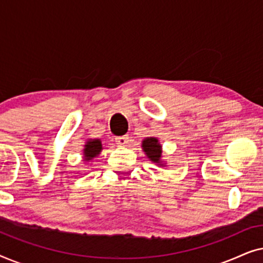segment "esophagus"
Listing matches in <instances>:
<instances>
[{"mask_svg":"<svg viewBox=\"0 0 263 263\" xmlns=\"http://www.w3.org/2000/svg\"><path fill=\"white\" fill-rule=\"evenodd\" d=\"M116 143L117 145H120V146H125V145H128V142H129V136L128 135H123V136H117L116 139Z\"/></svg>","mask_w":263,"mask_h":263,"instance_id":"obj_1","label":"esophagus"}]
</instances>
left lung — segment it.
Wrapping results in <instances>:
<instances>
[{
	"label": "left lung",
	"mask_w": 263,
	"mask_h": 263,
	"mask_svg": "<svg viewBox=\"0 0 263 263\" xmlns=\"http://www.w3.org/2000/svg\"><path fill=\"white\" fill-rule=\"evenodd\" d=\"M142 148L151 160L154 161V163H160L161 146L158 143V140L156 138H148L143 140Z\"/></svg>",
	"instance_id": "left-lung-1"
}]
</instances>
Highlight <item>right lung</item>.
Wrapping results in <instances>:
<instances>
[{
  "mask_svg": "<svg viewBox=\"0 0 263 263\" xmlns=\"http://www.w3.org/2000/svg\"><path fill=\"white\" fill-rule=\"evenodd\" d=\"M100 151H102V142H100V140H92V141H88L87 145H85L84 149L85 160L89 161L92 158L98 156Z\"/></svg>",
  "mask_w": 263,
  "mask_h": 263,
  "instance_id": "1",
  "label": "right lung"
}]
</instances>
